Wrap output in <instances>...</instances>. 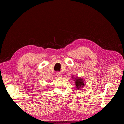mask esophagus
I'll list each match as a JSON object with an SVG mask.
<instances>
[{"mask_svg":"<svg viewBox=\"0 0 124 124\" xmlns=\"http://www.w3.org/2000/svg\"><path fill=\"white\" fill-rule=\"evenodd\" d=\"M56 76H57L59 78H61L62 77V74L60 72H57L56 73Z\"/></svg>","mask_w":124,"mask_h":124,"instance_id":"34e87169","label":"esophagus"}]
</instances>
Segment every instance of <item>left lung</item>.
<instances>
[{"mask_svg": "<svg viewBox=\"0 0 124 124\" xmlns=\"http://www.w3.org/2000/svg\"><path fill=\"white\" fill-rule=\"evenodd\" d=\"M73 79V78H72ZM83 79H82L81 78H74V80L76 82H75V84H76L77 88L78 89H80L81 87H83L84 86V82L83 80Z\"/></svg>", "mask_w": 124, "mask_h": 124, "instance_id": "1", "label": "left lung"}]
</instances>
